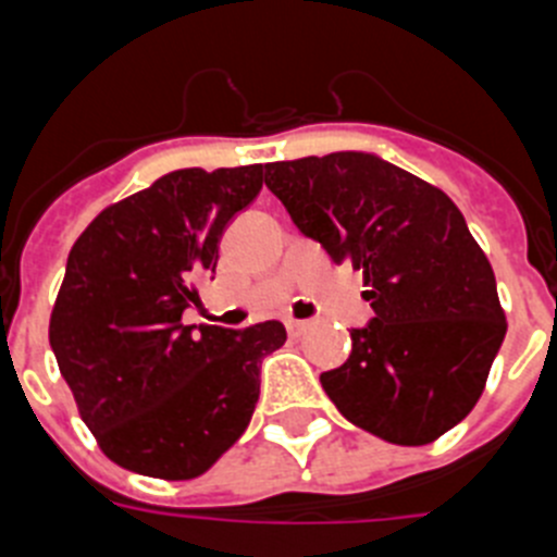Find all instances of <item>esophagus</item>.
I'll use <instances>...</instances> for the list:
<instances>
[{
    "label": "esophagus",
    "mask_w": 557,
    "mask_h": 557,
    "mask_svg": "<svg viewBox=\"0 0 557 557\" xmlns=\"http://www.w3.org/2000/svg\"><path fill=\"white\" fill-rule=\"evenodd\" d=\"M307 329H309L307 321H293V318H289V321H287L289 337H301V334L307 332Z\"/></svg>",
    "instance_id": "esophagus-1"
}]
</instances>
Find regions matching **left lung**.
<instances>
[{"label": "left lung", "instance_id": "1", "mask_svg": "<svg viewBox=\"0 0 557 557\" xmlns=\"http://www.w3.org/2000/svg\"><path fill=\"white\" fill-rule=\"evenodd\" d=\"M264 184L334 264L362 270L373 318L321 385L351 424L424 446L480 401L508 321L446 191L368 152L275 161Z\"/></svg>", "mask_w": 557, "mask_h": 557}]
</instances>
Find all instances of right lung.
Returning a JSON list of instances; mask_svg holds the SVG:
<instances>
[{"label":"right lung","instance_id":"right-lung-1","mask_svg":"<svg viewBox=\"0 0 557 557\" xmlns=\"http://www.w3.org/2000/svg\"><path fill=\"white\" fill-rule=\"evenodd\" d=\"M262 164L178 170L97 214L69 250L49 346L97 446L127 471L200 476L245 432L278 321L181 323L220 236L262 189Z\"/></svg>","mask_w":557,"mask_h":557}]
</instances>
